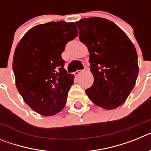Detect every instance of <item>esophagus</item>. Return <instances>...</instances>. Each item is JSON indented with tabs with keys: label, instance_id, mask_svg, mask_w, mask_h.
I'll return each mask as SVG.
<instances>
[{
	"label": "esophagus",
	"instance_id": "34e87169",
	"mask_svg": "<svg viewBox=\"0 0 151 151\" xmlns=\"http://www.w3.org/2000/svg\"><path fill=\"white\" fill-rule=\"evenodd\" d=\"M82 73H83V70H77V71L75 72L74 75L76 76H78L81 74H82Z\"/></svg>",
	"mask_w": 151,
	"mask_h": 151
}]
</instances>
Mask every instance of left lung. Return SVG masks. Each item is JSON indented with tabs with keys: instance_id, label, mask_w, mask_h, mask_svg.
<instances>
[{
	"instance_id": "1",
	"label": "left lung",
	"mask_w": 151,
	"mask_h": 151,
	"mask_svg": "<svg viewBox=\"0 0 151 151\" xmlns=\"http://www.w3.org/2000/svg\"><path fill=\"white\" fill-rule=\"evenodd\" d=\"M79 39L89 52L94 83L85 92L94 104L113 110L126 101L138 77L134 45L114 22L100 17L76 22Z\"/></svg>"
}]
</instances>
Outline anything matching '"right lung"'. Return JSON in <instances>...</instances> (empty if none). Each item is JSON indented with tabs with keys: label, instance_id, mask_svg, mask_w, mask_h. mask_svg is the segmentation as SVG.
<instances>
[{
	"label": "right lung",
	"instance_id": "obj_1",
	"mask_svg": "<svg viewBox=\"0 0 151 151\" xmlns=\"http://www.w3.org/2000/svg\"><path fill=\"white\" fill-rule=\"evenodd\" d=\"M77 36L74 22H50L29 29L17 45L13 59L16 86L40 115H55L66 105L74 75L66 73L61 54Z\"/></svg>",
	"mask_w": 151,
	"mask_h": 151
}]
</instances>
